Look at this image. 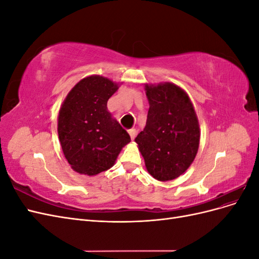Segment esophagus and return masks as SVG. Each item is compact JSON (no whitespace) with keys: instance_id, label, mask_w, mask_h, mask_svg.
I'll list each match as a JSON object with an SVG mask.
<instances>
[{"instance_id":"34e87169","label":"esophagus","mask_w":259,"mask_h":259,"mask_svg":"<svg viewBox=\"0 0 259 259\" xmlns=\"http://www.w3.org/2000/svg\"><path fill=\"white\" fill-rule=\"evenodd\" d=\"M128 134H130V136H131V138H132V139H134V138H135V136H136V130H135V128H131V130H128Z\"/></svg>"}]
</instances>
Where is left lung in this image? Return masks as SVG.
Returning a JSON list of instances; mask_svg holds the SVG:
<instances>
[{
	"mask_svg": "<svg viewBox=\"0 0 259 259\" xmlns=\"http://www.w3.org/2000/svg\"><path fill=\"white\" fill-rule=\"evenodd\" d=\"M149 101L147 123L135 138L146 168L167 182L188 169L197 155L200 126L188 94L174 83L145 85Z\"/></svg>",
	"mask_w": 259,
	"mask_h": 259,
	"instance_id": "8db88e82",
	"label": "left lung"
}]
</instances>
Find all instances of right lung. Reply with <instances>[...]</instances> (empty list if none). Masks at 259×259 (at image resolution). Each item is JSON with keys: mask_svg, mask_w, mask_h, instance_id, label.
Returning a JSON list of instances; mask_svg holds the SVG:
<instances>
[{"mask_svg": "<svg viewBox=\"0 0 259 259\" xmlns=\"http://www.w3.org/2000/svg\"><path fill=\"white\" fill-rule=\"evenodd\" d=\"M119 84L101 75L82 79L69 92L58 115L62 152L76 173L94 176L113 166L122 148L131 142L108 111L107 103Z\"/></svg>", "mask_w": 259, "mask_h": 259, "instance_id": "add662e5", "label": "right lung"}]
</instances>
